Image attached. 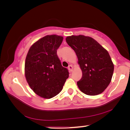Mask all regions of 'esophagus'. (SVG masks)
<instances>
[{"instance_id": "1", "label": "esophagus", "mask_w": 130, "mask_h": 130, "mask_svg": "<svg viewBox=\"0 0 130 130\" xmlns=\"http://www.w3.org/2000/svg\"><path fill=\"white\" fill-rule=\"evenodd\" d=\"M73 66L72 65H70L68 67V69H69V72H72V71H73Z\"/></svg>"}]
</instances>
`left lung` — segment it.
<instances>
[{
  "label": "left lung",
  "mask_w": 130,
  "mask_h": 130,
  "mask_svg": "<svg viewBox=\"0 0 130 130\" xmlns=\"http://www.w3.org/2000/svg\"><path fill=\"white\" fill-rule=\"evenodd\" d=\"M66 41L75 51L82 72L81 79L77 82L78 88L88 95L102 93L111 82L114 70L108 51L88 36L72 35Z\"/></svg>",
  "instance_id": "1"
}]
</instances>
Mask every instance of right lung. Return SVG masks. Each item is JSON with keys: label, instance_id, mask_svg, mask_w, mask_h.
Returning <instances> with one entry per match:
<instances>
[{"label": "right lung", "instance_id": "1", "mask_svg": "<svg viewBox=\"0 0 130 130\" xmlns=\"http://www.w3.org/2000/svg\"><path fill=\"white\" fill-rule=\"evenodd\" d=\"M63 37L47 35L34 42L28 50L25 62V76L34 92L50 99L58 95L69 77L57 55Z\"/></svg>", "mask_w": 130, "mask_h": 130}]
</instances>
